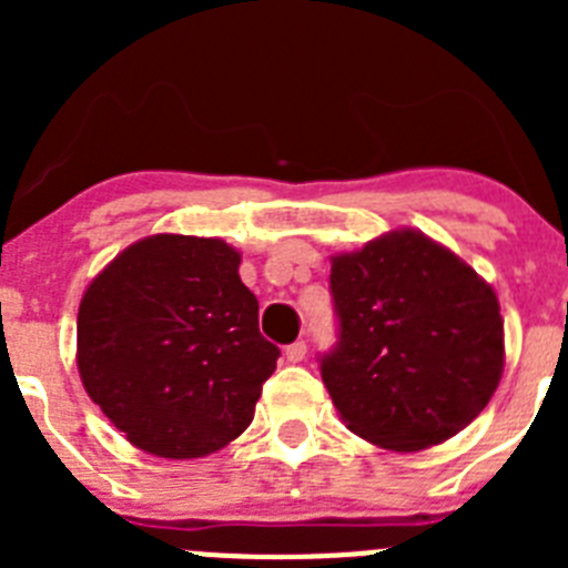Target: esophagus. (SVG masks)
I'll use <instances>...</instances> for the list:
<instances>
[{"label":"esophagus","mask_w":568,"mask_h":568,"mask_svg":"<svg viewBox=\"0 0 568 568\" xmlns=\"http://www.w3.org/2000/svg\"><path fill=\"white\" fill-rule=\"evenodd\" d=\"M284 358L290 361V364H298V361L307 358V344L304 341H295V344H290L287 349H284Z\"/></svg>","instance_id":"esophagus-1"}]
</instances>
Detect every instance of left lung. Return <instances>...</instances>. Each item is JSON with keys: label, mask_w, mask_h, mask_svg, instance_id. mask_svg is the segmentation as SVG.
<instances>
[{"label": "left lung", "mask_w": 568, "mask_h": 568, "mask_svg": "<svg viewBox=\"0 0 568 568\" xmlns=\"http://www.w3.org/2000/svg\"><path fill=\"white\" fill-rule=\"evenodd\" d=\"M329 290L338 344L321 355V378L346 429L418 453L484 413L504 375V318L453 250L393 230L333 255Z\"/></svg>", "instance_id": "8db88e82"}]
</instances>
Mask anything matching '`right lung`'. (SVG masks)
<instances>
[{"label":"right lung","instance_id":"add662e5","mask_svg":"<svg viewBox=\"0 0 568 568\" xmlns=\"http://www.w3.org/2000/svg\"><path fill=\"white\" fill-rule=\"evenodd\" d=\"M222 239L159 233L90 281L77 364L93 404L142 453L204 458L250 426L278 346Z\"/></svg>","mask_w":568,"mask_h":568}]
</instances>
